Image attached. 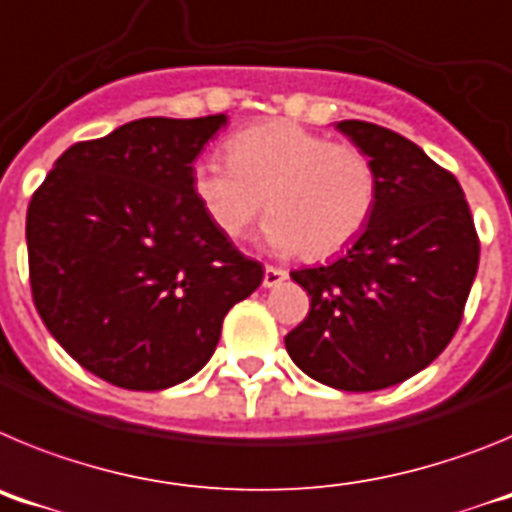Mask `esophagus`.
<instances>
[{"instance_id":"esophagus-1","label":"esophagus","mask_w":512,"mask_h":512,"mask_svg":"<svg viewBox=\"0 0 512 512\" xmlns=\"http://www.w3.org/2000/svg\"><path fill=\"white\" fill-rule=\"evenodd\" d=\"M289 274L284 269H277V266H266L264 269V287H277L287 279Z\"/></svg>"}]
</instances>
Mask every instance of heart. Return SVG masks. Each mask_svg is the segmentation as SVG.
<instances>
[{"label": "heart", "mask_w": 512, "mask_h": 512, "mask_svg": "<svg viewBox=\"0 0 512 512\" xmlns=\"http://www.w3.org/2000/svg\"><path fill=\"white\" fill-rule=\"evenodd\" d=\"M192 184L223 235L241 238L266 202V243L277 253L302 251L310 261L346 251L377 205V171L361 148L330 143L289 120L235 133L228 161L200 158Z\"/></svg>", "instance_id": "obj_1"}]
</instances>
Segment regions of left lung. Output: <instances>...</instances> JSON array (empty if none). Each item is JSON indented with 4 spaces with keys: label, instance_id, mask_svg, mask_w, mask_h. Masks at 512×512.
<instances>
[{
    "label": "left lung",
    "instance_id": "1",
    "mask_svg": "<svg viewBox=\"0 0 512 512\" xmlns=\"http://www.w3.org/2000/svg\"><path fill=\"white\" fill-rule=\"evenodd\" d=\"M377 171V205L341 259L292 271L310 312L284 346L333 390L400 384L449 346L479 266L464 189L413 140L364 120L336 125Z\"/></svg>",
    "mask_w": 512,
    "mask_h": 512
}]
</instances>
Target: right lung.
<instances>
[{
    "mask_svg": "<svg viewBox=\"0 0 512 512\" xmlns=\"http://www.w3.org/2000/svg\"><path fill=\"white\" fill-rule=\"evenodd\" d=\"M225 120L143 117L74 143L27 207L30 289L45 328L122 390L194 377L230 307L264 279L194 194V158Z\"/></svg>",
    "mask_w": 512,
    "mask_h": 512,
    "instance_id": "add662e5",
    "label": "right lung"
}]
</instances>
